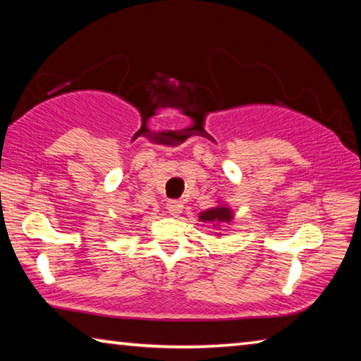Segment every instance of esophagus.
<instances>
[{
	"label": "esophagus",
	"mask_w": 361,
	"mask_h": 361,
	"mask_svg": "<svg viewBox=\"0 0 361 361\" xmlns=\"http://www.w3.org/2000/svg\"><path fill=\"white\" fill-rule=\"evenodd\" d=\"M167 210L170 215H180L181 210H183V202H180V200H169L167 202Z\"/></svg>",
	"instance_id": "obj_1"
}]
</instances>
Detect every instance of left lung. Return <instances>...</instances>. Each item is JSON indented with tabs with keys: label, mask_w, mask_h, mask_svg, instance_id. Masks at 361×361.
Masks as SVG:
<instances>
[{
	"label": "left lung",
	"mask_w": 361,
	"mask_h": 361,
	"mask_svg": "<svg viewBox=\"0 0 361 361\" xmlns=\"http://www.w3.org/2000/svg\"><path fill=\"white\" fill-rule=\"evenodd\" d=\"M234 213L229 209L228 205H219V207H213V209H207L199 215V219L204 223H212L213 226H218L221 223H229Z\"/></svg>",
	"instance_id": "8db88e82"
}]
</instances>
